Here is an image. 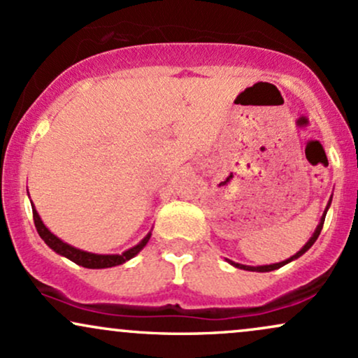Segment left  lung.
I'll use <instances>...</instances> for the list:
<instances>
[{
	"label": "left lung",
	"mask_w": 358,
	"mask_h": 358,
	"mask_svg": "<svg viewBox=\"0 0 358 358\" xmlns=\"http://www.w3.org/2000/svg\"><path fill=\"white\" fill-rule=\"evenodd\" d=\"M330 203H331V199L328 200V205H327V208H324V212H323L322 219H320V224L316 225V229H315L313 236L310 237V241H308L306 244L303 245V248L299 249L296 254H294V256H291L289 259H286V261L276 262V264H266V266H245V264H239V262H234V261H231V259H227V262H229V264H232L234 268H239V269H244V271H256V273H269V271H274V269H279V268H282V266L287 264V262H291V261H294V259L301 257L303 254H305L306 250L310 249L311 245L315 244V241L318 239L320 232H322V229H323V222H324V217H327V212H328V208H330Z\"/></svg>",
	"instance_id": "8db88e82"
}]
</instances>
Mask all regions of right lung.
<instances>
[{
    "label": "right lung",
    "mask_w": 358,
    "mask_h": 358,
    "mask_svg": "<svg viewBox=\"0 0 358 358\" xmlns=\"http://www.w3.org/2000/svg\"><path fill=\"white\" fill-rule=\"evenodd\" d=\"M31 210H34L36 232H38V236L45 241V244H47L52 250H55L57 254H60V256L71 259L72 262H76V264H79L82 268H87V269H104V268H114V266L124 264L126 261H129V259H133L136 254H139V250L145 248L151 237V232H148L145 239L138 242L134 248L124 250L122 254H94V252H87V250L73 248V245L59 239L55 234L48 231L47 225H45L43 220L40 219L38 212H36L34 203H31Z\"/></svg>",
    "instance_id": "add662e5"
}]
</instances>
